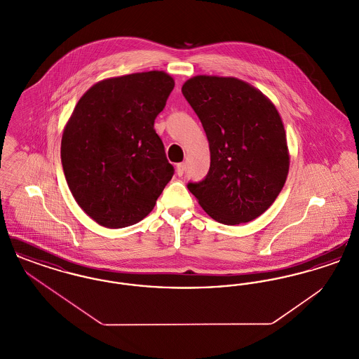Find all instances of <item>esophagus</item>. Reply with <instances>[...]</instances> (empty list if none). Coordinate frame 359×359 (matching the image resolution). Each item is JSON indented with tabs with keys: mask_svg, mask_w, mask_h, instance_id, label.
Returning <instances> with one entry per match:
<instances>
[{
	"mask_svg": "<svg viewBox=\"0 0 359 359\" xmlns=\"http://www.w3.org/2000/svg\"><path fill=\"white\" fill-rule=\"evenodd\" d=\"M184 171H186V164H184V163H179V164L176 165V173H177V176H183Z\"/></svg>",
	"mask_w": 359,
	"mask_h": 359,
	"instance_id": "34e87169",
	"label": "esophagus"
}]
</instances>
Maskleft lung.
Segmentation results:
<instances>
[{
  "mask_svg": "<svg viewBox=\"0 0 359 359\" xmlns=\"http://www.w3.org/2000/svg\"><path fill=\"white\" fill-rule=\"evenodd\" d=\"M182 93L203 125L211 154L207 176L188 189L217 222L256 219L276 201L290 171L277 109L237 78L198 75Z\"/></svg>",
  "mask_w": 359,
  "mask_h": 359,
  "instance_id": "left-lung-1",
  "label": "left lung"
}]
</instances>
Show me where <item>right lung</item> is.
I'll return each instance as SVG.
<instances>
[{
    "label": "right lung",
    "instance_id": "right-lung-1",
    "mask_svg": "<svg viewBox=\"0 0 359 359\" xmlns=\"http://www.w3.org/2000/svg\"><path fill=\"white\" fill-rule=\"evenodd\" d=\"M175 87L164 71L109 78L78 101L62 137V165L76 203L95 222L142 221L173 176L154 120Z\"/></svg>",
    "mask_w": 359,
    "mask_h": 359
}]
</instances>
